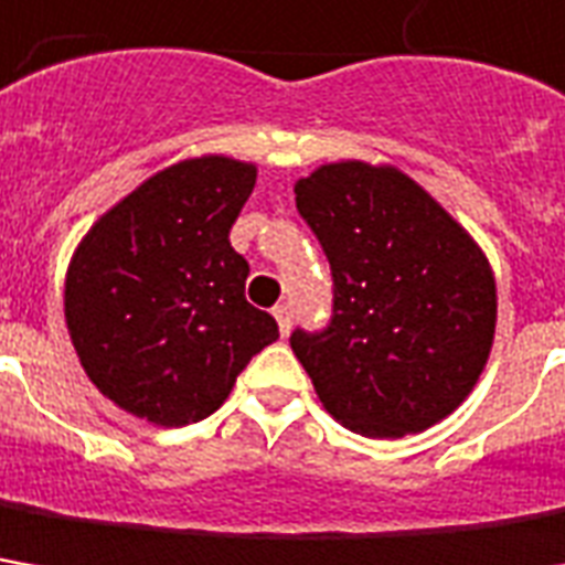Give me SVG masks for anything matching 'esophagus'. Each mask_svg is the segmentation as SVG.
Here are the masks:
<instances>
[{
    "instance_id": "1",
    "label": "esophagus",
    "mask_w": 565,
    "mask_h": 565,
    "mask_svg": "<svg viewBox=\"0 0 565 565\" xmlns=\"http://www.w3.org/2000/svg\"><path fill=\"white\" fill-rule=\"evenodd\" d=\"M274 317H276V323H279V332H282V335H289L291 332V308L289 305H279V308H274Z\"/></svg>"
}]
</instances>
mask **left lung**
Masks as SVG:
<instances>
[{
  "label": "left lung",
  "mask_w": 565,
  "mask_h": 565,
  "mask_svg": "<svg viewBox=\"0 0 565 565\" xmlns=\"http://www.w3.org/2000/svg\"><path fill=\"white\" fill-rule=\"evenodd\" d=\"M295 204L335 286L332 323L289 339L320 404L366 438L426 433L467 401L494 344L482 245L395 164H320Z\"/></svg>",
  "instance_id": "8db88e82"
}]
</instances>
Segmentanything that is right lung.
<instances>
[{"label":"right lung","mask_w":565,"mask_h":565,"mask_svg":"<svg viewBox=\"0 0 565 565\" xmlns=\"http://www.w3.org/2000/svg\"><path fill=\"white\" fill-rule=\"evenodd\" d=\"M257 164L183 158L98 217L64 274V323L79 366L120 411L189 426L230 397L260 348L279 339L245 301L248 260L230 230Z\"/></svg>","instance_id":"obj_1"}]
</instances>
